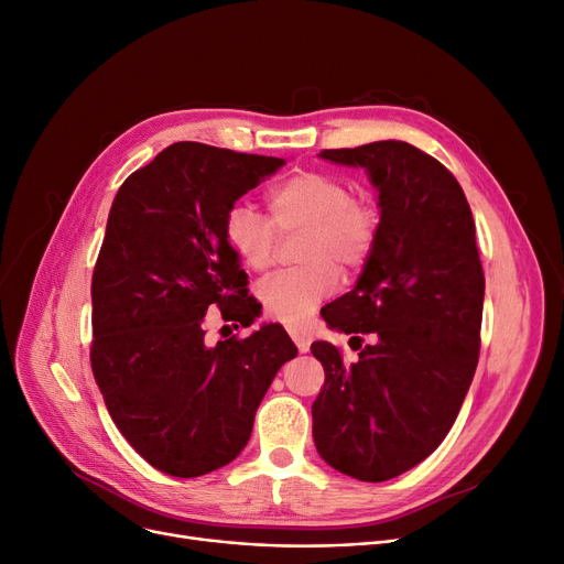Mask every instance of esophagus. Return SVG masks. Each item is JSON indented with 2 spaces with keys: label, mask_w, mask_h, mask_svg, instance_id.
I'll return each mask as SVG.
<instances>
[{
  "label": "esophagus",
  "mask_w": 564,
  "mask_h": 564,
  "mask_svg": "<svg viewBox=\"0 0 564 564\" xmlns=\"http://www.w3.org/2000/svg\"><path fill=\"white\" fill-rule=\"evenodd\" d=\"M288 334H290V338L294 340V345H297V349H300L302 354L311 349V343H313L311 332H306V329H297V327H290V329H288Z\"/></svg>",
  "instance_id": "esophagus-1"
}]
</instances>
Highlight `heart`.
Returning a JSON list of instances; mask_svg holds the SVG:
<instances>
[{
  "instance_id": "b5f03b06",
  "label": "heart",
  "mask_w": 564,
  "mask_h": 564,
  "mask_svg": "<svg viewBox=\"0 0 564 564\" xmlns=\"http://www.w3.org/2000/svg\"><path fill=\"white\" fill-rule=\"evenodd\" d=\"M270 221L253 207L235 203L224 217V237L251 272L270 270L279 235L304 232L297 270L281 272L258 288L264 313L302 324L340 285L338 267L361 270L375 251L379 210L366 196H354L343 177L324 171H297L267 194Z\"/></svg>"
}]
</instances>
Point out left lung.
<instances>
[{"mask_svg": "<svg viewBox=\"0 0 564 564\" xmlns=\"http://www.w3.org/2000/svg\"><path fill=\"white\" fill-rule=\"evenodd\" d=\"M319 158L368 171L379 235L354 290L322 308L361 351L345 361L327 340L311 345L324 368L313 441L345 476L383 482L438 448L476 375L485 302L476 224L455 175L406 141Z\"/></svg>", "mask_w": 564, "mask_h": 564, "instance_id": "left-lung-1", "label": "left lung"}]
</instances>
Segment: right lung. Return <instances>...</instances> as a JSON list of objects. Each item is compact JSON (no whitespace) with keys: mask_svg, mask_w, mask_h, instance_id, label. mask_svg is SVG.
Segmentation results:
<instances>
[{"mask_svg":"<svg viewBox=\"0 0 564 564\" xmlns=\"http://www.w3.org/2000/svg\"><path fill=\"white\" fill-rule=\"evenodd\" d=\"M285 160L177 141L118 189L91 281V368L130 446L173 478H198L247 446L279 368L297 357L281 324L205 345V313L237 329L260 304L224 237L235 200Z\"/></svg>","mask_w":564,"mask_h":564,"instance_id":"obj_1","label":"right lung"}]
</instances>
